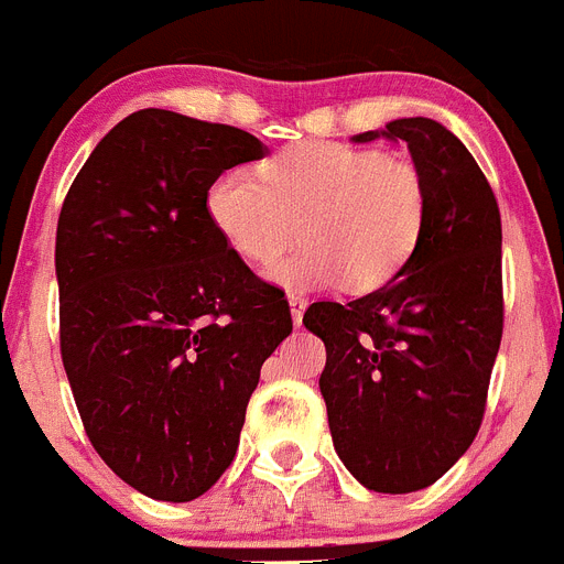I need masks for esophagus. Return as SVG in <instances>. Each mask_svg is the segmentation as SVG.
<instances>
[{"instance_id":"1","label":"esophagus","mask_w":564,"mask_h":564,"mask_svg":"<svg viewBox=\"0 0 564 564\" xmlns=\"http://www.w3.org/2000/svg\"><path fill=\"white\" fill-rule=\"evenodd\" d=\"M288 305H291V318H293V325L302 327V316H305V307L307 302L302 296H288Z\"/></svg>"}]
</instances>
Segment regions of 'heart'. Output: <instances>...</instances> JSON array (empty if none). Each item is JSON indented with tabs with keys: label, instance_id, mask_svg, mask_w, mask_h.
<instances>
[{
	"label": "heart",
	"instance_id": "b5f03b06",
	"mask_svg": "<svg viewBox=\"0 0 564 564\" xmlns=\"http://www.w3.org/2000/svg\"><path fill=\"white\" fill-rule=\"evenodd\" d=\"M257 174L226 169L208 186L214 231L253 268H271L296 239L302 251L271 271L296 293L338 285L370 293L412 259L426 220V183L410 158L344 143H307Z\"/></svg>",
	"mask_w": 564,
	"mask_h": 564
}]
</instances>
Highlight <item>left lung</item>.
<instances>
[{"label": "left lung", "instance_id": "8db88e82", "mask_svg": "<svg viewBox=\"0 0 564 564\" xmlns=\"http://www.w3.org/2000/svg\"><path fill=\"white\" fill-rule=\"evenodd\" d=\"M403 141L426 183V220L401 273L347 305L313 302L327 347L318 390L333 446L370 491L410 495L466 455L502 338V228L486 174L455 132L398 118L356 134Z\"/></svg>", "mask_w": 564, "mask_h": 564}]
</instances>
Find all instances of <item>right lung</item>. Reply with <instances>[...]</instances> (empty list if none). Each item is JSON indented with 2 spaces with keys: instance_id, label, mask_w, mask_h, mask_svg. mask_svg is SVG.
<instances>
[{
  "instance_id": "add662e5",
  "label": "right lung",
  "mask_w": 564,
  "mask_h": 564,
  "mask_svg": "<svg viewBox=\"0 0 564 564\" xmlns=\"http://www.w3.org/2000/svg\"><path fill=\"white\" fill-rule=\"evenodd\" d=\"M226 123L141 109L101 138L56 231L62 361L87 437L123 482L206 495L237 455L265 358L293 330L285 293L223 242L206 194L265 158Z\"/></svg>"
}]
</instances>
